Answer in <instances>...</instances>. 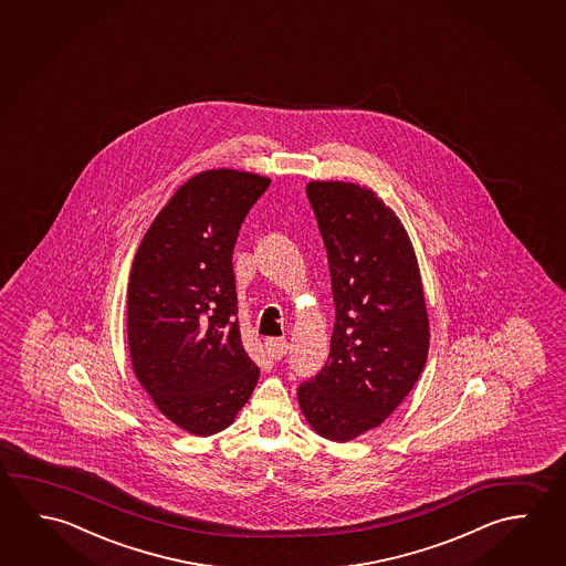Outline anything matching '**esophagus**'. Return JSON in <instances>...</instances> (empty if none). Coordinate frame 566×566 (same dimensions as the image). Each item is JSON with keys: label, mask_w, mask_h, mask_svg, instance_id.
<instances>
[{"label": "esophagus", "mask_w": 566, "mask_h": 566, "mask_svg": "<svg viewBox=\"0 0 566 566\" xmlns=\"http://www.w3.org/2000/svg\"><path fill=\"white\" fill-rule=\"evenodd\" d=\"M264 347L272 359H282L287 353L286 337H270L264 342Z\"/></svg>", "instance_id": "obj_1"}]
</instances>
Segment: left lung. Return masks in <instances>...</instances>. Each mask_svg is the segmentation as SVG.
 <instances>
[{
	"label": "left lung",
	"instance_id": "1",
	"mask_svg": "<svg viewBox=\"0 0 566 566\" xmlns=\"http://www.w3.org/2000/svg\"><path fill=\"white\" fill-rule=\"evenodd\" d=\"M335 324L324 369L297 387L315 432L334 442L379 427L415 387L428 357L427 304L417 254L382 199L345 181H312Z\"/></svg>",
	"mask_w": 566,
	"mask_h": 566
}]
</instances>
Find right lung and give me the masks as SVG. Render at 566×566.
Segmentation results:
<instances>
[{"label":"right lung","instance_id":"obj_1","mask_svg":"<svg viewBox=\"0 0 566 566\" xmlns=\"http://www.w3.org/2000/svg\"><path fill=\"white\" fill-rule=\"evenodd\" d=\"M269 177H191L139 242L128 284V345L159 412L195 436L231 427L260 371L242 347L232 249Z\"/></svg>","mask_w":566,"mask_h":566}]
</instances>
